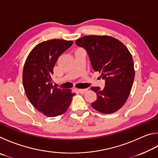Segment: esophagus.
Returning a JSON list of instances; mask_svg holds the SVG:
<instances>
[{"instance_id":"obj_1","label":"esophagus","mask_w":158,"mask_h":158,"mask_svg":"<svg viewBox=\"0 0 158 158\" xmlns=\"http://www.w3.org/2000/svg\"><path fill=\"white\" fill-rule=\"evenodd\" d=\"M87 90H88L87 89H79L78 91H79L80 93H81V94H84V93L86 92Z\"/></svg>"}]
</instances>
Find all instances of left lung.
<instances>
[{"label":"left lung","instance_id":"8db88e82","mask_svg":"<svg viewBox=\"0 0 158 158\" xmlns=\"http://www.w3.org/2000/svg\"><path fill=\"white\" fill-rule=\"evenodd\" d=\"M75 43L85 50L93 69L101 73L105 81L103 89L90 88L98 97L92 106L103 114L118 111L126 102L135 78L132 57L127 48L118 40L105 35L84 36Z\"/></svg>","mask_w":158,"mask_h":158}]
</instances>
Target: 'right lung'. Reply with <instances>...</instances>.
<instances>
[{
  "instance_id": "1",
  "label": "right lung",
  "mask_w": 158,
  "mask_h": 158,
  "mask_svg": "<svg viewBox=\"0 0 158 158\" xmlns=\"http://www.w3.org/2000/svg\"><path fill=\"white\" fill-rule=\"evenodd\" d=\"M73 44V41L52 40L37 44L29 53L23 70V84L26 96L37 110L55 117L68 110L70 90L53 86L52 74L58 57Z\"/></svg>"
}]
</instances>
